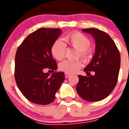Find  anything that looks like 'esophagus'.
Returning a JSON list of instances; mask_svg holds the SVG:
<instances>
[{"instance_id": "1", "label": "esophagus", "mask_w": 129, "mask_h": 129, "mask_svg": "<svg viewBox=\"0 0 129 129\" xmlns=\"http://www.w3.org/2000/svg\"><path fill=\"white\" fill-rule=\"evenodd\" d=\"M70 75L69 74H67V73H66L65 74H64V76H65V78H68V77H70Z\"/></svg>"}]
</instances>
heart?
<instances>
[{
    "label": "heart",
    "mask_w": 129,
    "mask_h": 129,
    "mask_svg": "<svg viewBox=\"0 0 129 129\" xmlns=\"http://www.w3.org/2000/svg\"><path fill=\"white\" fill-rule=\"evenodd\" d=\"M65 41L70 46L78 50L77 57H81L88 61L92 57V51L89 48L90 41L86 35L80 32H72L65 36ZM51 52L53 57L57 61H61L65 56L66 45L60 39L55 41L51 47ZM83 66L81 60L64 61L59 64V70L67 74H74L78 71Z\"/></svg>",
    "instance_id": "heart-1"
}]
</instances>
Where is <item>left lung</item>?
Masks as SVG:
<instances>
[{"instance_id": "left-lung-1", "label": "left lung", "mask_w": 129, "mask_h": 129, "mask_svg": "<svg viewBox=\"0 0 129 129\" xmlns=\"http://www.w3.org/2000/svg\"><path fill=\"white\" fill-rule=\"evenodd\" d=\"M91 34L95 41V54L84 69L88 76L79 75L76 90L85 101H98L110 94L118 81L121 58L119 50L111 37L96 28L82 29ZM94 71V76L90 75Z\"/></svg>"}]
</instances>
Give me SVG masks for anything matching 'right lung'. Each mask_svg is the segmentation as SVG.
I'll return each instance as SVG.
<instances>
[{
    "mask_svg": "<svg viewBox=\"0 0 129 129\" xmlns=\"http://www.w3.org/2000/svg\"><path fill=\"white\" fill-rule=\"evenodd\" d=\"M61 33L58 28H40L29 34L16 52V83L24 96L35 104L52 103L65 79L62 72H54L51 76L44 72L57 68L51 47Z\"/></svg>",
    "mask_w": 129,
    "mask_h": 129,
    "instance_id": "add662e5",
    "label": "right lung"
}]
</instances>
